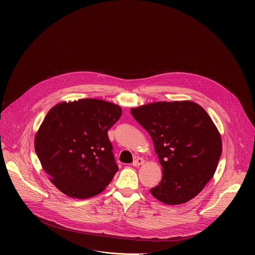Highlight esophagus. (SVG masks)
Returning <instances> with one entry per match:
<instances>
[{"mask_svg":"<svg viewBox=\"0 0 255 255\" xmlns=\"http://www.w3.org/2000/svg\"><path fill=\"white\" fill-rule=\"evenodd\" d=\"M143 163H144V159L138 157V158H136V159L133 161L132 165H133V166H139V165H141V164H143Z\"/></svg>","mask_w":255,"mask_h":255,"instance_id":"obj_1","label":"esophagus"}]
</instances>
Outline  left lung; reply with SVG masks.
<instances>
[{"instance_id":"8db88e82","label":"left lung","mask_w":255,"mask_h":255,"mask_svg":"<svg viewBox=\"0 0 255 255\" xmlns=\"http://www.w3.org/2000/svg\"><path fill=\"white\" fill-rule=\"evenodd\" d=\"M131 114L149 133L162 166L152 196L167 205L194 199L213 177L222 153L211 117L191 101L150 103L132 108Z\"/></svg>"}]
</instances>
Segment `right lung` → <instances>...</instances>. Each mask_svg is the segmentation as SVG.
I'll return each instance as SVG.
<instances>
[{
	"instance_id": "right-lung-1",
	"label": "right lung",
	"mask_w": 255,
	"mask_h": 255,
	"mask_svg": "<svg viewBox=\"0 0 255 255\" xmlns=\"http://www.w3.org/2000/svg\"><path fill=\"white\" fill-rule=\"evenodd\" d=\"M121 114L120 106L97 99L61 102L50 109L34 146L43 170L64 195L88 199L110 184L118 165L108 130Z\"/></svg>"
}]
</instances>
